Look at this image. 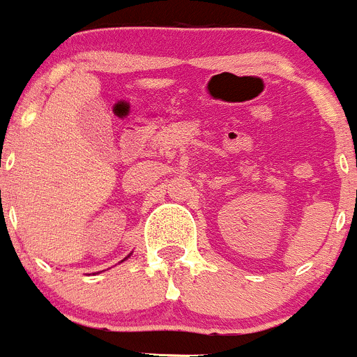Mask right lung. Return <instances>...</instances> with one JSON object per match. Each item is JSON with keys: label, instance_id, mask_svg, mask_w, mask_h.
Returning <instances> with one entry per match:
<instances>
[{"label": "right lung", "instance_id": "obj_1", "mask_svg": "<svg viewBox=\"0 0 357 357\" xmlns=\"http://www.w3.org/2000/svg\"><path fill=\"white\" fill-rule=\"evenodd\" d=\"M129 255H131V254H129ZM129 255H128V257H129ZM128 257H124V259H122V261H126V259H128ZM122 261H121V262H122Z\"/></svg>", "mask_w": 357, "mask_h": 357}]
</instances>
